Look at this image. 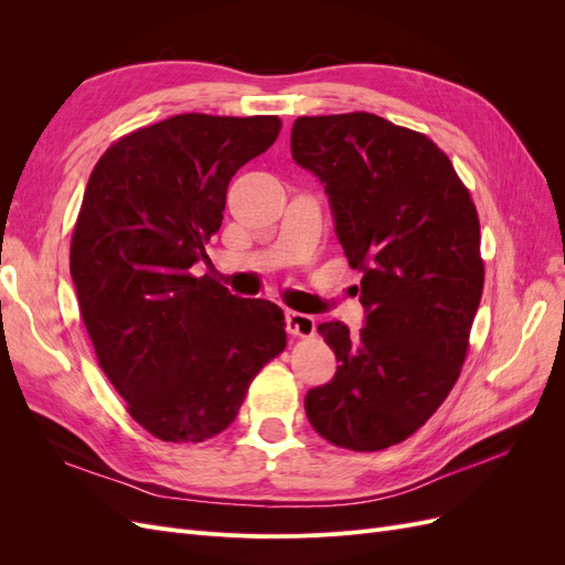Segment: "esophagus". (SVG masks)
Wrapping results in <instances>:
<instances>
[{"label": "esophagus", "mask_w": 565, "mask_h": 565, "mask_svg": "<svg viewBox=\"0 0 565 565\" xmlns=\"http://www.w3.org/2000/svg\"><path fill=\"white\" fill-rule=\"evenodd\" d=\"M285 322H287V332L295 337H313V332H316V318L309 313L287 311Z\"/></svg>", "instance_id": "obj_1"}]
</instances>
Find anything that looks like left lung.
<instances>
[{
    "mask_svg": "<svg viewBox=\"0 0 565 565\" xmlns=\"http://www.w3.org/2000/svg\"><path fill=\"white\" fill-rule=\"evenodd\" d=\"M292 158L324 188L365 309L358 334L318 324L339 367L306 393V415L339 448L384 450L459 377L483 295L478 214L446 152L377 115L299 117Z\"/></svg>",
    "mask_w": 565,
    "mask_h": 565,
    "instance_id": "obj_1",
    "label": "left lung"
}]
</instances>
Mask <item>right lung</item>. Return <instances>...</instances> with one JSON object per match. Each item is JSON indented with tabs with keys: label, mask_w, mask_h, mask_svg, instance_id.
<instances>
[{
	"label": "right lung",
	"mask_w": 565,
	"mask_h": 565,
	"mask_svg": "<svg viewBox=\"0 0 565 565\" xmlns=\"http://www.w3.org/2000/svg\"><path fill=\"white\" fill-rule=\"evenodd\" d=\"M278 134L276 115L169 117L113 143L84 191L71 245L82 320L129 415L162 440L228 429L287 344L280 306L191 276L231 179Z\"/></svg>",
	"instance_id": "right-lung-1"
}]
</instances>
